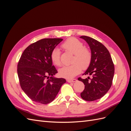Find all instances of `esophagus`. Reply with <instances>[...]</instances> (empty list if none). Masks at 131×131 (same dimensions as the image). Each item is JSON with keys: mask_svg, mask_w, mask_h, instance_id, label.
Here are the masks:
<instances>
[{"mask_svg": "<svg viewBox=\"0 0 131 131\" xmlns=\"http://www.w3.org/2000/svg\"><path fill=\"white\" fill-rule=\"evenodd\" d=\"M77 81V79H68V80H67V81L68 82H76Z\"/></svg>", "mask_w": 131, "mask_h": 131, "instance_id": "obj_1", "label": "esophagus"}]
</instances>
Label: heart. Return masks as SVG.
<instances>
[{"label": "heart", "mask_w": 131, "mask_h": 131, "mask_svg": "<svg viewBox=\"0 0 131 131\" xmlns=\"http://www.w3.org/2000/svg\"><path fill=\"white\" fill-rule=\"evenodd\" d=\"M61 46L63 49L73 53L74 56L72 64L59 69V76L68 79H72L81 72V69L86 70L90 67L92 61V53L78 39L70 38L63 42ZM50 58L54 65L57 67L61 66V52L58 49L55 48L51 51Z\"/></svg>", "instance_id": "heart-1"}]
</instances>
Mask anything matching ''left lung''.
<instances>
[{"instance_id":"obj_1","label":"left lung","mask_w":131,"mask_h":131,"mask_svg":"<svg viewBox=\"0 0 131 131\" xmlns=\"http://www.w3.org/2000/svg\"><path fill=\"white\" fill-rule=\"evenodd\" d=\"M80 38L88 43L92 53V61L84 75H92L91 79L78 78L85 85L80 95L83 100L93 101L103 97L112 86L114 64L109 51L101 42L89 37Z\"/></svg>"}]
</instances>
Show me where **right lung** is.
I'll list each match as a JSON object with an SVG mask.
<instances>
[{
  "label": "right lung",
  "instance_id": "obj_1",
  "mask_svg": "<svg viewBox=\"0 0 131 131\" xmlns=\"http://www.w3.org/2000/svg\"><path fill=\"white\" fill-rule=\"evenodd\" d=\"M60 38H45L37 41L24 50L17 64V74L22 90L31 100L47 104L54 100L66 80L52 76L57 73L50 54ZM51 77L49 79V76Z\"/></svg>",
  "mask_w": 131,
  "mask_h": 131
}]
</instances>
